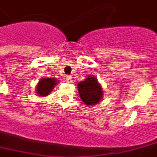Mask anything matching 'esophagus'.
I'll list each match as a JSON object with an SVG mask.
<instances>
[{
    "instance_id": "obj_1",
    "label": "esophagus",
    "mask_w": 157,
    "mask_h": 157,
    "mask_svg": "<svg viewBox=\"0 0 157 157\" xmlns=\"http://www.w3.org/2000/svg\"><path fill=\"white\" fill-rule=\"evenodd\" d=\"M66 81L67 82V83H70V84H71V83H72V78H71V77L66 76Z\"/></svg>"
}]
</instances>
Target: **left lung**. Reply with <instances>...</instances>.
<instances>
[{
	"label": "left lung",
	"mask_w": 157,
	"mask_h": 157,
	"mask_svg": "<svg viewBox=\"0 0 157 157\" xmlns=\"http://www.w3.org/2000/svg\"><path fill=\"white\" fill-rule=\"evenodd\" d=\"M78 90L86 105H94L102 99L103 90L95 76L90 75L78 85Z\"/></svg>",
	"instance_id": "1"
}]
</instances>
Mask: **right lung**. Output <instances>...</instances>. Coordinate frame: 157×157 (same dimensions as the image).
<instances>
[{
  "mask_svg": "<svg viewBox=\"0 0 157 157\" xmlns=\"http://www.w3.org/2000/svg\"><path fill=\"white\" fill-rule=\"evenodd\" d=\"M58 81L56 78H40L36 86V93L38 96L45 97L52 92L54 86H56Z\"/></svg>",
  "mask_w": 157,
  "mask_h": 157,
  "instance_id": "obj_1",
  "label": "right lung"
}]
</instances>
